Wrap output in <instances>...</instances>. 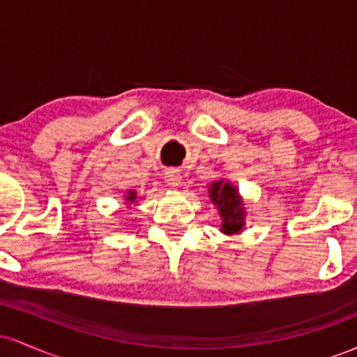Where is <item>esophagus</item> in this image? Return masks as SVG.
Here are the masks:
<instances>
[{
	"instance_id": "esophagus-1",
	"label": "esophagus",
	"mask_w": 357,
	"mask_h": 357,
	"mask_svg": "<svg viewBox=\"0 0 357 357\" xmlns=\"http://www.w3.org/2000/svg\"><path fill=\"white\" fill-rule=\"evenodd\" d=\"M165 179H166V183L169 184V186L178 188L179 184H181V179L183 178H181V174H179L178 169H167Z\"/></svg>"
}]
</instances>
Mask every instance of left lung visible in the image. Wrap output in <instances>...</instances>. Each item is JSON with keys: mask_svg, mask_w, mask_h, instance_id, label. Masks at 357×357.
Instances as JSON below:
<instances>
[{"mask_svg": "<svg viewBox=\"0 0 357 357\" xmlns=\"http://www.w3.org/2000/svg\"><path fill=\"white\" fill-rule=\"evenodd\" d=\"M208 198L218 210L221 218L220 231L228 236L240 235L245 227L247 210L238 188L228 179H215L208 186Z\"/></svg>", "mask_w": 357, "mask_h": 357, "instance_id": "left-lung-1", "label": "left lung"}]
</instances>
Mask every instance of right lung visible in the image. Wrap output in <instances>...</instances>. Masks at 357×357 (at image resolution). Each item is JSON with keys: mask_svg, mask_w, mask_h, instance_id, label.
<instances>
[{"mask_svg": "<svg viewBox=\"0 0 357 357\" xmlns=\"http://www.w3.org/2000/svg\"><path fill=\"white\" fill-rule=\"evenodd\" d=\"M137 199H139V196H137V192L134 191V190H129V191L124 192V202H126L127 210H130V206H132V204H134V206H136Z\"/></svg>", "mask_w": 357, "mask_h": 357, "instance_id": "1", "label": "right lung"}]
</instances>
